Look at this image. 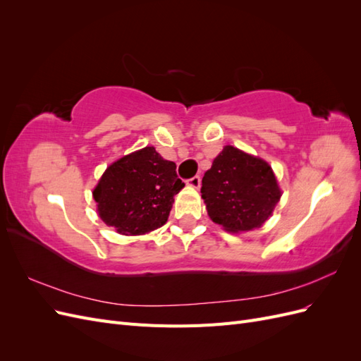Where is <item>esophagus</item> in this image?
Returning a JSON list of instances; mask_svg holds the SVG:
<instances>
[{"instance_id": "obj_1", "label": "esophagus", "mask_w": 361, "mask_h": 361, "mask_svg": "<svg viewBox=\"0 0 361 361\" xmlns=\"http://www.w3.org/2000/svg\"><path fill=\"white\" fill-rule=\"evenodd\" d=\"M187 183L190 185V187H192V188H200L202 179H200V176H194V178L188 179V180H187Z\"/></svg>"}]
</instances>
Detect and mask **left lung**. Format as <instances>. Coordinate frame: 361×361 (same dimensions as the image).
Instances as JSON below:
<instances>
[{"label": "left lung", "instance_id": "obj_1", "mask_svg": "<svg viewBox=\"0 0 361 361\" xmlns=\"http://www.w3.org/2000/svg\"><path fill=\"white\" fill-rule=\"evenodd\" d=\"M200 192L211 220L232 233L260 227L281 197L269 164L233 146H224L214 159Z\"/></svg>", "mask_w": 361, "mask_h": 361}]
</instances>
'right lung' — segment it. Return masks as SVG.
<instances>
[{"label": "right lung", "mask_w": 361, "mask_h": 361, "mask_svg": "<svg viewBox=\"0 0 361 361\" xmlns=\"http://www.w3.org/2000/svg\"><path fill=\"white\" fill-rule=\"evenodd\" d=\"M185 183L176 164L155 147L133 152L106 167L93 190L101 220L122 235H145L166 224Z\"/></svg>", "instance_id": "right-lung-1"}]
</instances>
